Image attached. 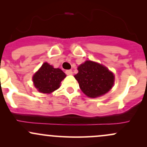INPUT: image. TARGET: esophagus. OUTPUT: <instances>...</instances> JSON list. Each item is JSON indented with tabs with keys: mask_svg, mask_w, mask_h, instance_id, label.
Masks as SVG:
<instances>
[{
	"mask_svg": "<svg viewBox=\"0 0 147 147\" xmlns=\"http://www.w3.org/2000/svg\"><path fill=\"white\" fill-rule=\"evenodd\" d=\"M65 73H66V75H72V70H67L65 71Z\"/></svg>",
	"mask_w": 147,
	"mask_h": 147,
	"instance_id": "esophagus-1",
	"label": "esophagus"
}]
</instances>
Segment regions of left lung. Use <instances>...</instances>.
<instances>
[{
    "label": "left lung",
    "mask_w": 147,
    "mask_h": 147,
    "mask_svg": "<svg viewBox=\"0 0 147 147\" xmlns=\"http://www.w3.org/2000/svg\"><path fill=\"white\" fill-rule=\"evenodd\" d=\"M75 78L84 94L96 98L105 94L114 84V76L106 67L97 63L86 61L78 67Z\"/></svg>",
    "instance_id": "1"
}]
</instances>
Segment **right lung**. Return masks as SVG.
I'll return each instance as SVG.
<instances>
[{
  "mask_svg": "<svg viewBox=\"0 0 147 147\" xmlns=\"http://www.w3.org/2000/svg\"><path fill=\"white\" fill-rule=\"evenodd\" d=\"M66 77L59 68H54L45 63L33 77L35 88L41 93H50L58 89L61 81Z\"/></svg>",
  "mask_w": 147,
  "mask_h": 147,
  "instance_id": "right-lung-1",
  "label": "right lung"
}]
</instances>
